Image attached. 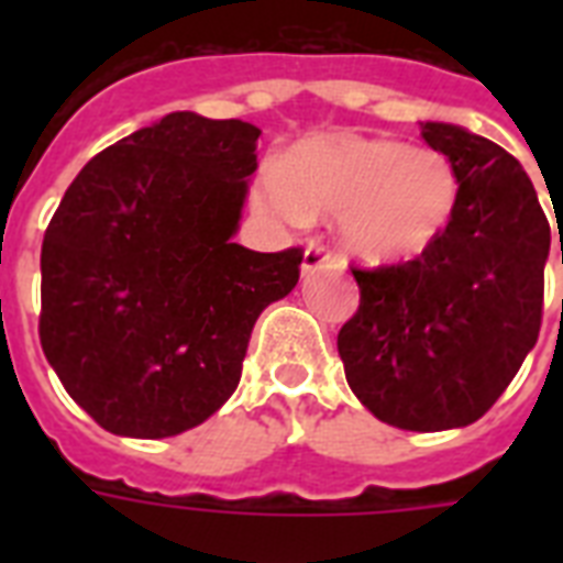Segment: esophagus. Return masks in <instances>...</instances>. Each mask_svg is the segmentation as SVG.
<instances>
[{"label":"esophagus","instance_id":"obj_1","mask_svg":"<svg viewBox=\"0 0 563 563\" xmlns=\"http://www.w3.org/2000/svg\"><path fill=\"white\" fill-rule=\"evenodd\" d=\"M330 263V254H327V247H321L318 242H309L307 251H303V263H300V272L312 274L316 268Z\"/></svg>","mask_w":563,"mask_h":563}]
</instances>
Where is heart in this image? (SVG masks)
Returning a JSON list of instances; mask_svg holds the SVG:
<instances>
[{"mask_svg":"<svg viewBox=\"0 0 563 563\" xmlns=\"http://www.w3.org/2000/svg\"><path fill=\"white\" fill-rule=\"evenodd\" d=\"M268 219L300 224L335 212V239L368 265L402 263L444 236L459 207V175L432 148L388 136H318L274 163L254 192Z\"/></svg>","mask_w":563,"mask_h":563,"instance_id":"b5f03b06","label":"heart"}]
</instances>
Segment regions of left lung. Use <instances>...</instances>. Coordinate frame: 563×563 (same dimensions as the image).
I'll list each match as a JSON object with an SVG mask.
<instances>
[{
    "mask_svg": "<svg viewBox=\"0 0 563 563\" xmlns=\"http://www.w3.org/2000/svg\"><path fill=\"white\" fill-rule=\"evenodd\" d=\"M420 134L453 163L459 207L409 263L353 268L360 309L339 356L374 418L441 432L479 420L538 342L550 221L506 148L450 122H420Z\"/></svg>",
    "mask_w": 563,
    "mask_h": 563,
    "instance_id": "8db88e82",
    "label": "left lung"
}]
</instances>
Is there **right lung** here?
<instances>
[{
    "mask_svg": "<svg viewBox=\"0 0 563 563\" xmlns=\"http://www.w3.org/2000/svg\"><path fill=\"white\" fill-rule=\"evenodd\" d=\"M260 128L178 110L96 154L40 254V344L99 427L169 438L236 391L251 330L300 277V247L233 236Z\"/></svg>",
    "mask_w": 563,
    "mask_h": 563,
    "instance_id": "1",
    "label": "right lung"
}]
</instances>
